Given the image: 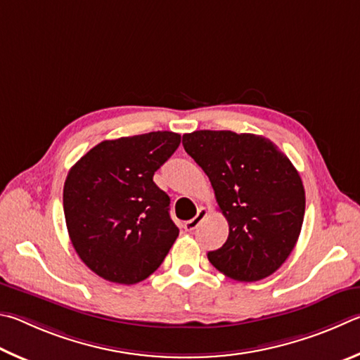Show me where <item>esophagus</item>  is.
<instances>
[{
  "label": "esophagus",
  "mask_w": 360,
  "mask_h": 360,
  "mask_svg": "<svg viewBox=\"0 0 360 360\" xmlns=\"http://www.w3.org/2000/svg\"><path fill=\"white\" fill-rule=\"evenodd\" d=\"M207 215V209L205 207H199L198 209V213H196V217H194L193 219H188V221H185V224H184V228H185V231H188V232H191V231H194L199 226V223L202 221V218Z\"/></svg>",
  "instance_id": "esophagus-1"
}]
</instances>
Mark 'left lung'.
<instances>
[{"label": "left lung", "mask_w": 360, "mask_h": 360, "mask_svg": "<svg viewBox=\"0 0 360 360\" xmlns=\"http://www.w3.org/2000/svg\"><path fill=\"white\" fill-rule=\"evenodd\" d=\"M209 176L229 236L209 261L237 281H259L291 255L304 223L305 190L289 158L269 139L232 131L184 134Z\"/></svg>", "instance_id": "8db88e82"}]
</instances>
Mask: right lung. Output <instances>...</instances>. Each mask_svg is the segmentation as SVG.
<instances>
[{
    "label": "right lung",
    "mask_w": 360,
    "mask_h": 360,
    "mask_svg": "<svg viewBox=\"0 0 360 360\" xmlns=\"http://www.w3.org/2000/svg\"><path fill=\"white\" fill-rule=\"evenodd\" d=\"M179 145L180 134L170 131L103 141L69 170L63 188L69 238L101 278L145 280L179 237L170 199L153 181Z\"/></svg>",
    "instance_id": "obj_1"
}]
</instances>
